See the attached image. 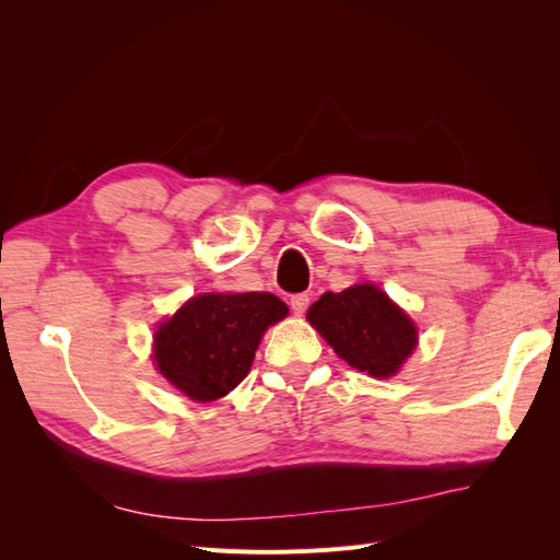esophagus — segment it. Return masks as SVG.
<instances>
[{
    "label": "esophagus",
    "instance_id": "1",
    "mask_svg": "<svg viewBox=\"0 0 560 560\" xmlns=\"http://www.w3.org/2000/svg\"><path fill=\"white\" fill-rule=\"evenodd\" d=\"M290 306H292V311H294L296 315L306 313V308L311 306V296H308V294H294V296L290 299Z\"/></svg>",
    "mask_w": 560,
    "mask_h": 560
}]
</instances>
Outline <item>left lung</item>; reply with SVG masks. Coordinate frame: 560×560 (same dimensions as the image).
I'll return each mask as SVG.
<instances>
[{"mask_svg":"<svg viewBox=\"0 0 560 560\" xmlns=\"http://www.w3.org/2000/svg\"><path fill=\"white\" fill-rule=\"evenodd\" d=\"M311 325L338 358L374 378L395 376L416 348V327L376 284L327 292L308 311Z\"/></svg>","mask_w":560,"mask_h":560,"instance_id":"obj_1","label":"left lung"}]
</instances>
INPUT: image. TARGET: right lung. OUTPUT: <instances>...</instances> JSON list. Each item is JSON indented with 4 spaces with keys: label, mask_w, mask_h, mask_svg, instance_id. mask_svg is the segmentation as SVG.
Listing matches in <instances>:
<instances>
[{
    "label": "right lung",
    "mask_w": 560,
    "mask_h": 560,
    "mask_svg": "<svg viewBox=\"0 0 560 560\" xmlns=\"http://www.w3.org/2000/svg\"><path fill=\"white\" fill-rule=\"evenodd\" d=\"M287 313L268 292L194 296L156 331L159 371L196 401L224 397L247 376L266 327Z\"/></svg>",
    "instance_id": "add662e5"
}]
</instances>
